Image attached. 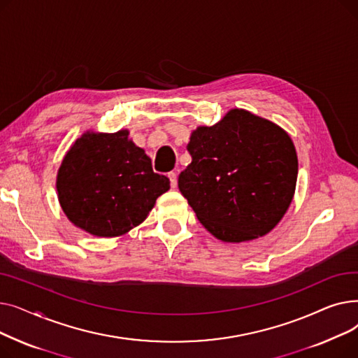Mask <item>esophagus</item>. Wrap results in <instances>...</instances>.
Returning a JSON list of instances; mask_svg holds the SVG:
<instances>
[{
	"label": "esophagus",
	"instance_id": "34e87169",
	"mask_svg": "<svg viewBox=\"0 0 358 358\" xmlns=\"http://www.w3.org/2000/svg\"><path fill=\"white\" fill-rule=\"evenodd\" d=\"M168 178H169V181H171V187H173V189H176V187H177V174H176L174 171L168 173Z\"/></svg>",
	"mask_w": 358,
	"mask_h": 358
}]
</instances>
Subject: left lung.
I'll return each mask as SVG.
<instances>
[{"mask_svg": "<svg viewBox=\"0 0 358 358\" xmlns=\"http://www.w3.org/2000/svg\"><path fill=\"white\" fill-rule=\"evenodd\" d=\"M192 162L178 189L203 227L224 242L268 234L285 216L297 180V155L286 131L247 110L197 127Z\"/></svg>", "mask_w": 358, "mask_h": 358, "instance_id": "obj_1", "label": "left lung"}]
</instances>
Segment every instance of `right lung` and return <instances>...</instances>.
Segmentation results:
<instances>
[{
	"mask_svg": "<svg viewBox=\"0 0 358 358\" xmlns=\"http://www.w3.org/2000/svg\"><path fill=\"white\" fill-rule=\"evenodd\" d=\"M129 131L77 139L58 171L56 189L68 219L96 236H119L142 223L169 180L154 173L145 150Z\"/></svg>",
	"mask_w": 358,
	"mask_h": 358,
	"instance_id": "1",
	"label": "right lung"
}]
</instances>
